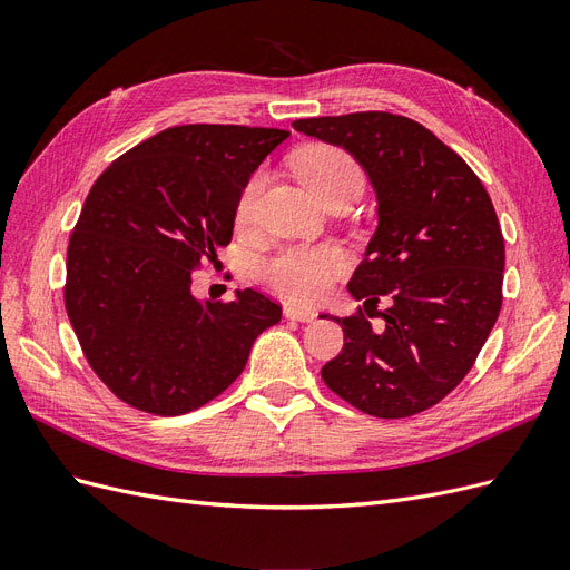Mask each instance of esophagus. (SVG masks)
Instances as JSON below:
<instances>
[{
  "label": "esophagus",
  "mask_w": 570,
  "mask_h": 570,
  "mask_svg": "<svg viewBox=\"0 0 570 570\" xmlns=\"http://www.w3.org/2000/svg\"><path fill=\"white\" fill-rule=\"evenodd\" d=\"M285 316L289 321H302V323H312L316 318V314L312 312V308H302V306H295V304H287L285 306Z\"/></svg>",
  "instance_id": "1"
}]
</instances>
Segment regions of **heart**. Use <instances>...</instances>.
I'll list each match as a JSON object with an SVG mask.
<instances>
[{"instance_id":"obj_1","label":"heart","mask_w":570,"mask_h":570,"mask_svg":"<svg viewBox=\"0 0 570 570\" xmlns=\"http://www.w3.org/2000/svg\"><path fill=\"white\" fill-rule=\"evenodd\" d=\"M297 178L321 204L342 189L361 187V168L347 151L333 145H314L297 154ZM262 176H254L237 199L235 220L247 226L254 218L256 197L262 189ZM347 266V256L337 247H283L256 262L258 281L266 283L281 297L314 304L318 302L333 278Z\"/></svg>"}]
</instances>
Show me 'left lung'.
<instances>
[{
  "instance_id": "left-lung-1",
  "label": "left lung",
  "mask_w": 570,
  "mask_h": 570,
  "mask_svg": "<svg viewBox=\"0 0 570 570\" xmlns=\"http://www.w3.org/2000/svg\"><path fill=\"white\" fill-rule=\"evenodd\" d=\"M292 128L347 149L375 189L377 228L350 281L364 312L333 318L342 352L321 368L344 402L406 419L444 400L475 364L502 308L504 237L488 189L454 149L406 116L358 111ZM391 308L373 332L370 306Z\"/></svg>"
}]
</instances>
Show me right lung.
<instances>
[{
  "label": "right lung",
  "mask_w": 570,
  "mask_h": 570,
  "mask_svg": "<svg viewBox=\"0 0 570 570\" xmlns=\"http://www.w3.org/2000/svg\"><path fill=\"white\" fill-rule=\"evenodd\" d=\"M287 130L176 126L101 174L73 228L63 302L85 358L118 400L180 416L243 373L283 308L256 289L199 302L193 271L233 237L237 199Z\"/></svg>",
  "instance_id": "right-lung-1"
}]
</instances>
